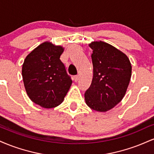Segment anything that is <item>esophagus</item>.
<instances>
[{
  "label": "esophagus",
  "instance_id": "obj_1",
  "mask_svg": "<svg viewBox=\"0 0 154 154\" xmlns=\"http://www.w3.org/2000/svg\"><path fill=\"white\" fill-rule=\"evenodd\" d=\"M73 79L75 81V82H77V81H78V79H79V75H75V76H74Z\"/></svg>",
  "mask_w": 154,
  "mask_h": 154
}]
</instances>
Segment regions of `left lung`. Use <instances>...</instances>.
<instances>
[{
    "label": "left lung",
    "mask_w": 154,
    "mask_h": 154,
    "mask_svg": "<svg viewBox=\"0 0 154 154\" xmlns=\"http://www.w3.org/2000/svg\"><path fill=\"white\" fill-rule=\"evenodd\" d=\"M89 46L93 50V77L85 100L93 110L106 112L125 96L131 78V63L123 52L105 42H92Z\"/></svg>",
    "instance_id": "obj_1"
}]
</instances>
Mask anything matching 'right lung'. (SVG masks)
Returning <instances> with one entry per match:
<instances>
[{"label": "right lung", "mask_w": 154, "mask_h": 154, "mask_svg": "<svg viewBox=\"0 0 154 154\" xmlns=\"http://www.w3.org/2000/svg\"><path fill=\"white\" fill-rule=\"evenodd\" d=\"M64 48L46 41L26 56L22 65V78L26 94L32 102L45 109L58 106L72 85L60 60Z\"/></svg>", "instance_id": "obj_1"}]
</instances>
